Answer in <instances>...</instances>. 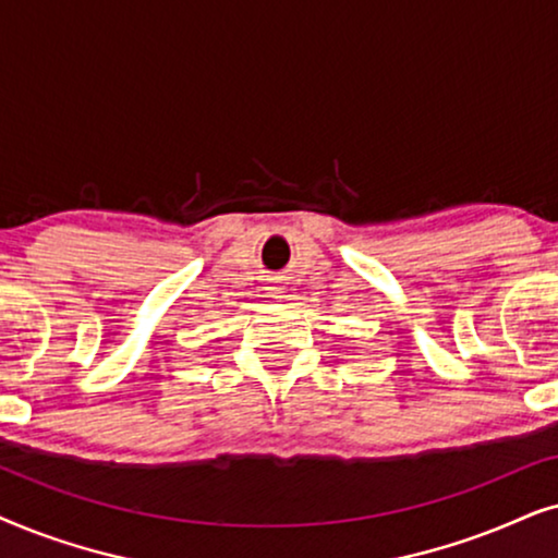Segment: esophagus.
Listing matches in <instances>:
<instances>
[{"label":"esophagus","mask_w":558,"mask_h":558,"mask_svg":"<svg viewBox=\"0 0 558 558\" xmlns=\"http://www.w3.org/2000/svg\"><path fill=\"white\" fill-rule=\"evenodd\" d=\"M270 295H272V299H283V288L270 286Z\"/></svg>","instance_id":"esophagus-1"}]
</instances>
